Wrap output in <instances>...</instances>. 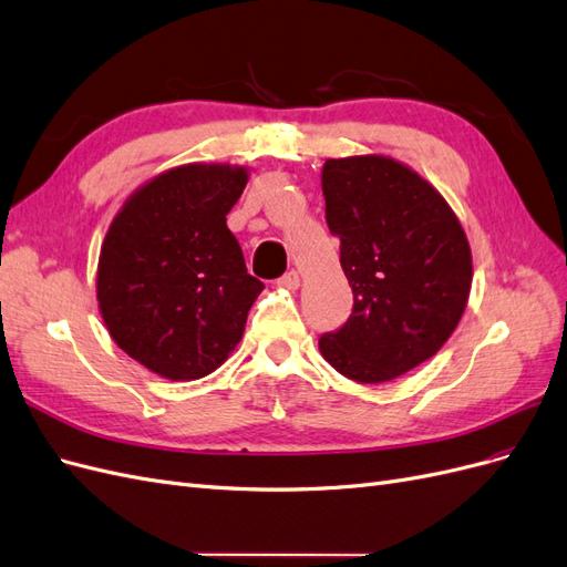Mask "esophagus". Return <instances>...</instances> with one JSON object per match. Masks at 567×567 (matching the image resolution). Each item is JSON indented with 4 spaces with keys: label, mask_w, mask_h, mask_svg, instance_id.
Listing matches in <instances>:
<instances>
[{
    "label": "esophagus",
    "mask_w": 567,
    "mask_h": 567,
    "mask_svg": "<svg viewBox=\"0 0 567 567\" xmlns=\"http://www.w3.org/2000/svg\"><path fill=\"white\" fill-rule=\"evenodd\" d=\"M281 288H288V290H296L298 286H300V274L296 271V269H290V271H286L284 277L277 281Z\"/></svg>",
    "instance_id": "esophagus-1"
}]
</instances>
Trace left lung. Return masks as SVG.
Returning <instances> with one entry per match:
<instances>
[{
  "instance_id": "left-lung-1",
  "label": "left lung",
  "mask_w": 567,
  "mask_h": 567,
  "mask_svg": "<svg viewBox=\"0 0 567 567\" xmlns=\"http://www.w3.org/2000/svg\"><path fill=\"white\" fill-rule=\"evenodd\" d=\"M321 192L354 305L319 350L357 383H388L454 333L473 281L468 238L433 184L385 156L326 161Z\"/></svg>"
}]
</instances>
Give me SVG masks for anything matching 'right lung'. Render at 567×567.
I'll return each mask as SVG.
<instances>
[{"instance_id":"1","label":"right lung","mask_w":567,"mask_h":567,"mask_svg":"<svg viewBox=\"0 0 567 567\" xmlns=\"http://www.w3.org/2000/svg\"><path fill=\"white\" fill-rule=\"evenodd\" d=\"M246 184V167L179 165L136 188L111 221L99 310L117 348L163 379L213 373L262 293L227 227Z\"/></svg>"}]
</instances>
